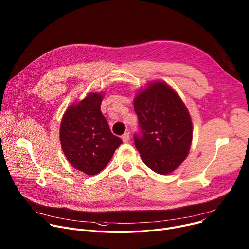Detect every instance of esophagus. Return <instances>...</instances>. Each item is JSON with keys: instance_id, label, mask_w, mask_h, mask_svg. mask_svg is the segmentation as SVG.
<instances>
[{"instance_id": "esophagus-1", "label": "esophagus", "mask_w": 249, "mask_h": 249, "mask_svg": "<svg viewBox=\"0 0 249 249\" xmlns=\"http://www.w3.org/2000/svg\"><path fill=\"white\" fill-rule=\"evenodd\" d=\"M130 140V134L128 133V132H126V133H124L123 135H122V141L124 142V143H127V142Z\"/></svg>"}]
</instances>
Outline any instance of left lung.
I'll use <instances>...</instances> for the list:
<instances>
[{"instance_id": "1", "label": "left lung", "mask_w": 249, "mask_h": 249, "mask_svg": "<svg viewBox=\"0 0 249 249\" xmlns=\"http://www.w3.org/2000/svg\"><path fill=\"white\" fill-rule=\"evenodd\" d=\"M134 109L141 129L134 141L141 159L159 174L174 171L188 156L193 137L184 102L165 82L153 81L136 93Z\"/></svg>"}]
</instances>
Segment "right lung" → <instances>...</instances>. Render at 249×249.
<instances>
[{"label":"right lung","instance_id":"right-lung-1","mask_svg":"<svg viewBox=\"0 0 249 249\" xmlns=\"http://www.w3.org/2000/svg\"><path fill=\"white\" fill-rule=\"evenodd\" d=\"M103 96L101 92H89L71 104L60 125V143L68 161L88 175L100 172L122 144L100 111Z\"/></svg>","mask_w":249,"mask_h":249}]
</instances>
